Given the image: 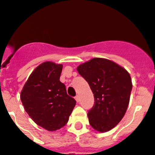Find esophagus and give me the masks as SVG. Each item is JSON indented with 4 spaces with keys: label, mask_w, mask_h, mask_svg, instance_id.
Masks as SVG:
<instances>
[{
    "label": "esophagus",
    "mask_w": 155,
    "mask_h": 155,
    "mask_svg": "<svg viewBox=\"0 0 155 155\" xmlns=\"http://www.w3.org/2000/svg\"><path fill=\"white\" fill-rule=\"evenodd\" d=\"M75 99H76V102H79V96H78V95H76V97H75Z\"/></svg>",
    "instance_id": "obj_1"
}]
</instances>
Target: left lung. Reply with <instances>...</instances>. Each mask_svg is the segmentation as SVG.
Returning <instances> with one entry per match:
<instances>
[{
	"instance_id": "obj_1",
	"label": "left lung",
	"mask_w": 155,
	"mask_h": 155,
	"mask_svg": "<svg viewBox=\"0 0 155 155\" xmlns=\"http://www.w3.org/2000/svg\"><path fill=\"white\" fill-rule=\"evenodd\" d=\"M78 73L89 83L95 104L88 113L89 124L99 132L115 128L129 104L132 82L128 71L112 60L93 58L79 65Z\"/></svg>"
}]
</instances>
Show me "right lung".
Masks as SVG:
<instances>
[{"instance_id": "add662e5", "label": "right lung", "mask_w": 155, "mask_h": 155, "mask_svg": "<svg viewBox=\"0 0 155 155\" xmlns=\"http://www.w3.org/2000/svg\"><path fill=\"white\" fill-rule=\"evenodd\" d=\"M63 65L47 61L31 73L21 92L24 109L39 126L49 131L63 128L69 121L76 100L60 81Z\"/></svg>"}]
</instances>
